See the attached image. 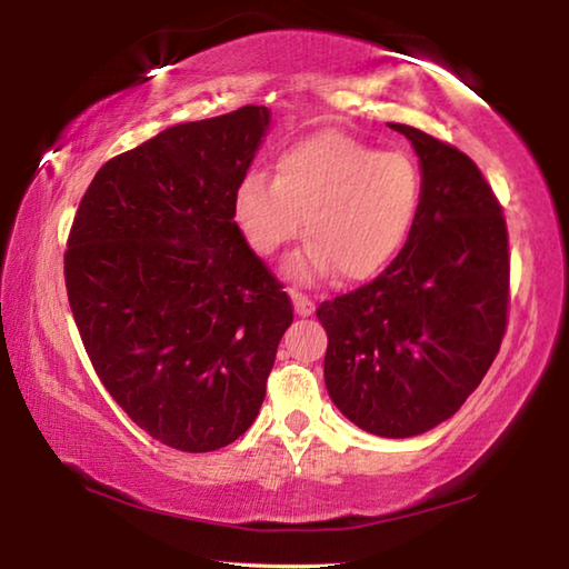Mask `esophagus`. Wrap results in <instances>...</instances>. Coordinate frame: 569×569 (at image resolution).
Here are the masks:
<instances>
[{"instance_id": "obj_1", "label": "esophagus", "mask_w": 569, "mask_h": 569, "mask_svg": "<svg viewBox=\"0 0 569 569\" xmlns=\"http://www.w3.org/2000/svg\"><path fill=\"white\" fill-rule=\"evenodd\" d=\"M291 298H293V308H296L298 316H311V313H313V301H311V298H308L306 293L296 291V288H293Z\"/></svg>"}]
</instances>
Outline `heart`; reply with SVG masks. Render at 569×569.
I'll return each mask as SVG.
<instances>
[{
    "label": "heart",
    "instance_id": "b5f03b06",
    "mask_svg": "<svg viewBox=\"0 0 569 569\" xmlns=\"http://www.w3.org/2000/svg\"><path fill=\"white\" fill-rule=\"evenodd\" d=\"M421 170L407 152H381L351 134L321 132L278 156L273 178L250 170L233 190V220L246 243L271 256L301 230L311 238L286 263L296 281L333 268L349 281L381 271L413 228Z\"/></svg>",
    "mask_w": 569,
    "mask_h": 569
}]
</instances>
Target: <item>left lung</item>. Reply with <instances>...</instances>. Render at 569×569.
Listing matches in <instances>:
<instances>
[{
	"mask_svg": "<svg viewBox=\"0 0 569 569\" xmlns=\"http://www.w3.org/2000/svg\"><path fill=\"white\" fill-rule=\"evenodd\" d=\"M421 162L419 216L373 281L319 306L323 379L346 419L407 439L455 417L507 331L509 243L497 196L475 160L409 124Z\"/></svg>",
	"mask_w": 569,
	"mask_h": 569,
	"instance_id": "8db88e82",
	"label": "left lung"
}]
</instances>
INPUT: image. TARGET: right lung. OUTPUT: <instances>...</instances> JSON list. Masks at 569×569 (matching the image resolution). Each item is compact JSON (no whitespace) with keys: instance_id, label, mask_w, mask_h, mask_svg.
Returning <instances> with one entry per match:
<instances>
[{"instance_id":"1","label":"right lung","mask_w":569,"mask_h":569,"mask_svg":"<svg viewBox=\"0 0 569 569\" xmlns=\"http://www.w3.org/2000/svg\"><path fill=\"white\" fill-rule=\"evenodd\" d=\"M268 122L246 104L108 160L67 238V298L102 387L152 439L192 455L246 435L293 321L230 210Z\"/></svg>"}]
</instances>
